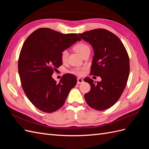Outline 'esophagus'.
<instances>
[{
	"instance_id": "esophagus-1",
	"label": "esophagus",
	"mask_w": 149,
	"mask_h": 149,
	"mask_svg": "<svg viewBox=\"0 0 149 149\" xmlns=\"http://www.w3.org/2000/svg\"><path fill=\"white\" fill-rule=\"evenodd\" d=\"M83 82V79L80 78H78L77 79V84H81V83H82Z\"/></svg>"
}]
</instances>
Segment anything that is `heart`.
I'll return each mask as SVG.
<instances>
[{
  "label": "heart",
  "mask_w": 149,
  "mask_h": 149,
  "mask_svg": "<svg viewBox=\"0 0 149 149\" xmlns=\"http://www.w3.org/2000/svg\"><path fill=\"white\" fill-rule=\"evenodd\" d=\"M74 49L81 56H82L83 54L86 52L87 51L90 50V48L88 45L83 42L78 43L76 44L74 47ZM68 55V52L66 49H65V50L63 51L61 53V60L63 61H66L67 59ZM72 73L79 76L83 75L84 73V68H76L75 69H74L73 71H72Z\"/></svg>",
  "instance_id": "1"
}]
</instances>
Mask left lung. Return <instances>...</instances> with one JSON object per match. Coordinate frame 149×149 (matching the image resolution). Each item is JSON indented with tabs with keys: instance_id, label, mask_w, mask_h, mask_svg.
<instances>
[{
	"instance_id": "left-lung-1",
	"label": "left lung",
	"mask_w": 149,
	"mask_h": 149,
	"mask_svg": "<svg viewBox=\"0 0 149 149\" xmlns=\"http://www.w3.org/2000/svg\"><path fill=\"white\" fill-rule=\"evenodd\" d=\"M78 35L94 49L91 74L101 78L96 83L90 78L84 79L91 86L90 91L84 94L85 100L94 109H109L119 100L127 82L130 65L127 50L120 40L106 29Z\"/></svg>"
}]
</instances>
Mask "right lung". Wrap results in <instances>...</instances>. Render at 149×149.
Returning <instances> with one entry per match:
<instances>
[{
	"label": "right lung",
	"mask_w": 149,
	"mask_h": 149,
	"mask_svg": "<svg viewBox=\"0 0 149 149\" xmlns=\"http://www.w3.org/2000/svg\"><path fill=\"white\" fill-rule=\"evenodd\" d=\"M81 38L76 33L63 34L48 28L34 31L20 53L18 70L26 97L40 111L55 112L65 104L77 79L66 74L57 83L52 75L62 65L61 53Z\"/></svg>",
	"instance_id": "obj_1"
}]
</instances>
